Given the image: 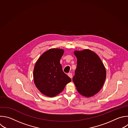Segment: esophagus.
I'll use <instances>...</instances> for the list:
<instances>
[{
  "mask_svg": "<svg viewBox=\"0 0 128 128\" xmlns=\"http://www.w3.org/2000/svg\"><path fill=\"white\" fill-rule=\"evenodd\" d=\"M68 76H69V77H70L71 78H72V74L71 73H68Z\"/></svg>",
  "mask_w": 128,
  "mask_h": 128,
  "instance_id": "34e87169",
  "label": "esophagus"
}]
</instances>
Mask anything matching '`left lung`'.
<instances>
[{"instance_id":"1","label":"left lung","mask_w":128,"mask_h":128,"mask_svg":"<svg viewBox=\"0 0 128 128\" xmlns=\"http://www.w3.org/2000/svg\"><path fill=\"white\" fill-rule=\"evenodd\" d=\"M74 54L77 60L73 81L80 94L92 96L100 92L104 83V66L98 56L90 50L75 51Z\"/></svg>"}]
</instances>
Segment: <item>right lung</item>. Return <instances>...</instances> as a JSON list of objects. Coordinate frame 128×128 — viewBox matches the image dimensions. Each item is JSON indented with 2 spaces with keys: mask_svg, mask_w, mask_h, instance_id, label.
<instances>
[{
  "mask_svg": "<svg viewBox=\"0 0 128 128\" xmlns=\"http://www.w3.org/2000/svg\"><path fill=\"white\" fill-rule=\"evenodd\" d=\"M63 54V49H49L40 56L34 65V83L38 90L47 96H56L71 81L63 71L60 63Z\"/></svg>",
  "mask_w": 128,
  "mask_h": 128,
  "instance_id": "add662e5",
  "label": "right lung"
}]
</instances>
